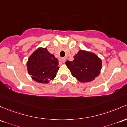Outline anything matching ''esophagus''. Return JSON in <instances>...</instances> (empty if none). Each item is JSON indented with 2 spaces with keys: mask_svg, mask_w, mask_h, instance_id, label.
<instances>
[{
  "mask_svg": "<svg viewBox=\"0 0 127 127\" xmlns=\"http://www.w3.org/2000/svg\"><path fill=\"white\" fill-rule=\"evenodd\" d=\"M61 61H62L63 63H65V62H66V58H61Z\"/></svg>",
  "mask_w": 127,
  "mask_h": 127,
  "instance_id": "34e87169",
  "label": "esophagus"
}]
</instances>
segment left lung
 <instances>
[{
  "mask_svg": "<svg viewBox=\"0 0 127 127\" xmlns=\"http://www.w3.org/2000/svg\"><path fill=\"white\" fill-rule=\"evenodd\" d=\"M67 67L73 77L81 83H87L95 79L100 74L102 60L95 54L79 50L73 61H67Z\"/></svg>",
  "mask_w": 127,
  "mask_h": 127,
  "instance_id": "left-lung-1",
  "label": "left lung"
}]
</instances>
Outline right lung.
<instances>
[{
	"mask_svg": "<svg viewBox=\"0 0 127 127\" xmlns=\"http://www.w3.org/2000/svg\"><path fill=\"white\" fill-rule=\"evenodd\" d=\"M58 59L46 48H38L30 55L27 61L28 72L36 82L47 84L56 76Z\"/></svg>",
	"mask_w": 127,
	"mask_h": 127,
	"instance_id": "right-lung-1",
	"label": "right lung"
}]
</instances>
